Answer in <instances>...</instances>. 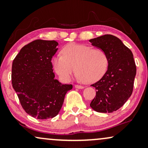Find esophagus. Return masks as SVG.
Segmentation results:
<instances>
[{"label": "esophagus", "instance_id": "esophagus-1", "mask_svg": "<svg viewBox=\"0 0 148 148\" xmlns=\"http://www.w3.org/2000/svg\"><path fill=\"white\" fill-rule=\"evenodd\" d=\"M75 88H79V89H82V88H84V86H81V85L75 84Z\"/></svg>", "mask_w": 148, "mask_h": 148}]
</instances>
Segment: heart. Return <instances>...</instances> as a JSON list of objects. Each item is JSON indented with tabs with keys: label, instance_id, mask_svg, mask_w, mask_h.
<instances>
[{
	"label": "heart",
	"instance_id": "obj_1",
	"mask_svg": "<svg viewBox=\"0 0 148 148\" xmlns=\"http://www.w3.org/2000/svg\"><path fill=\"white\" fill-rule=\"evenodd\" d=\"M62 55L52 60L54 70L64 82H69L75 72L86 83H94L103 77L108 67V57L104 50L77 43L62 48ZM76 68H75L74 67Z\"/></svg>",
	"mask_w": 148,
	"mask_h": 148
}]
</instances>
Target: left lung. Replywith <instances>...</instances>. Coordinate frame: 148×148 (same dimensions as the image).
<instances>
[{
  "label": "left lung",
  "mask_w": 148,
  "mask_h": 148,
  "mask_svg": "<svg viewBox=\"0 0 148 148\" xmlns=\"http://www.w3.org/2000/svg\"><path fill=\"white\" fill-rule=\"evenodd\" d=\"M89 41L93 46L105 50L109 61L103 77L91 84L95 88L96 95L90 106L97 112H116L132 93L136 73L133 54L121 39L112 34H105Z\"/></svg>",
  "instance_id": "left-lung-1"
}]
</instances>
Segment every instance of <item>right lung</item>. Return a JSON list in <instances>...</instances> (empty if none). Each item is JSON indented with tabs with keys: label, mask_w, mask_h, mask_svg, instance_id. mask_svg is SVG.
I'll return each mask as SVG.
<instances>
[{
	"label": "right lung",
	"mask_w": 148,
	"mask_h": 148,
	"mask_svg": "<svg viewBox=\"0 0 148 148\" xmlns=\"http://www.w3.org/2000/svg\"><path fill=\"white\" fill-rule=\"evenodd\" d=\"M57 45L54 40H34L23 47L12 63V86L23 109L37 119L56 116L73 88L55 79L51 60Z\"/></svg>",
	"instance_id": "right-lung-1"
}]
</instances>
